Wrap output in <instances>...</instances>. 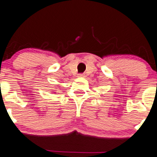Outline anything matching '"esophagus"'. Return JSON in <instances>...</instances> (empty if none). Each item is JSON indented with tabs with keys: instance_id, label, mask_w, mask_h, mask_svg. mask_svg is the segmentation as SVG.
Instances as JSON below:
<instances>
[{
	"instance_id": "34e87169",
	"label": "esophagus",
	"mask_w": 157,
	"mask_h": 157,
	"mask_svg": "<svg viewBox=\"0 0 157 157\" xmlns=\"http://www.w3.org/2000/svg\"><path fill=\"white\" fill-rule=\"evenodd\" d=\"M78 77H85V74H79Z\"/></svg>"
}]
</instances>
